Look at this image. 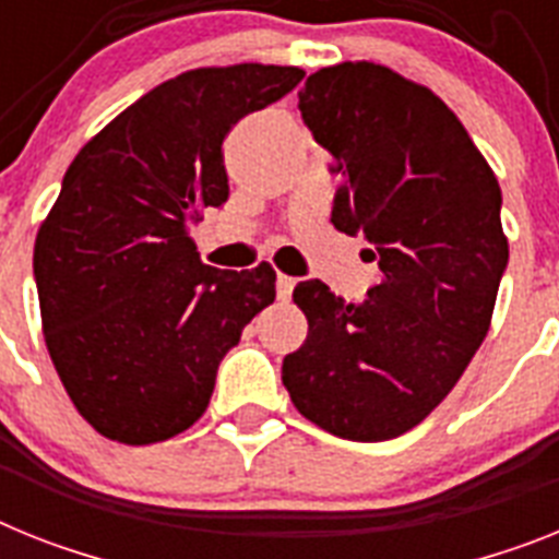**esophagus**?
<instances>
[{
	"instance_id": "esophagus-1",
	"label": "esophagus",
	"mask_w": 559,
	"mask_h": 559,
	"mask_svg": "<svg viewBox=\"0 0 559 559\" xmlns=\"http://www.w3.org/2000/svg\"><path fill=\"white\" fill-rule=\"evenodd\" d=\"M295 284H298V281H295L293 275H284V272H278V278H275V289H278L281 301H287L289 295H293Z\"/></svg>"
}]
</instances>
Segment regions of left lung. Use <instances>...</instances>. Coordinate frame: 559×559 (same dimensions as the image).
Masks as SVG:
<instances>
[{
  "label": "left lung",
  "instance_id": "8db88e82",
  "mask_svg": "<svg viewBox=\"0 0 559 559\" xmlns=\"http://www.w3.org/2000/svg\"><path fill=\"white\" fill-rule=\"evenodd\" d=\"M298 107L341 170L332 224L364 233L381 281L364 304L301 281L309 332L281 381L323 431L392 440L452 392L489 332L509 264L503 195L461 119L383 64L321 68Z\"/></svg>",
  "mask_w": 559,
  "mask_h": 559
}]
</instances>
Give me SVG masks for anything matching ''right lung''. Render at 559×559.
Wrapping results in <instances>:
<instances>
[{
    "instance_id": "add662e5",
    "label": "right lung",
    "mask_w": 559,
    "mask_h": 559,
    "mask_svg": "<svg viewBox=\"0 0 559 559\" xmlns=\"http://www.w3.org/2000/svg\"><path fill=\"white\" fill-rule=\"evenodd\" d=\"M301 68H195L144 93L79 150L33 243L41 332L79 415L147 447L190 429L275 270H215L190 238L229 195L222 144Z\"/></svg>"
}]
</instances>
